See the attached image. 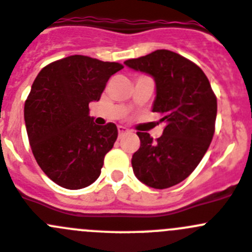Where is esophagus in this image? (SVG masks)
<instances>
[{"instance_id": "1", "label": "esophagus", "mask_w": 252, "mask_h": 252, "mask_svg": "<svg viewBox=\"0 0 252 252\" xmlns=\"http://www.w3.org/2000/svg\"><path fill=\"white\" fill-rule=\"evenodd\" d=\"M117 131H119V136H121L124 135V133L127 132L128 130L126 127H124V126H119V127H117Z\"/></svg>"}]
</instances>
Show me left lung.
Returning <instances> with one entry per match:
<instances>
[{
	"instance_id": "left-lung-1",
	"label": "left lung",
	"mask_w": 252,
	"mask_h": 252,
	"mask_svg": "<svg viewBox=\"0 0 252 252\" xmlns=\"http://www.w3.org/2000/svg\"><path fill=\"white\" fill-rule=\"evenodd\" d=\"M125 64L153 78V112L166 122L163 135L153 141L137 132L141 146L132 156L133 173L155 189L181 183L199 164L215 130L217 97L199 66L171 50L159 49Z\"/></svg>"
}]
</instances>
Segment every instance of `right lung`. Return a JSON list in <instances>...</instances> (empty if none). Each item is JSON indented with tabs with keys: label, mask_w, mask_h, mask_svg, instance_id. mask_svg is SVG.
Segmentation results:
<instances>
[{
	"label": "right lung",
	"mask_w": 252,
	"mask_h": 252,
	"mask_svg": "<svg viewBox=\"0 0 252 252\" xmlns=\"http://www.w3.org/2000/svg\"><path fill=\"white\" fill-rule=\"evenodd\" d=\"M124 66L85 56L53 62L39 71L25 104V121L37 163L54 183L81 189L99 178L116 125H95L89 104L99 101L110 76Z\"/></svg>",
	"instance_id": "obj_1"
}]
</instances>
